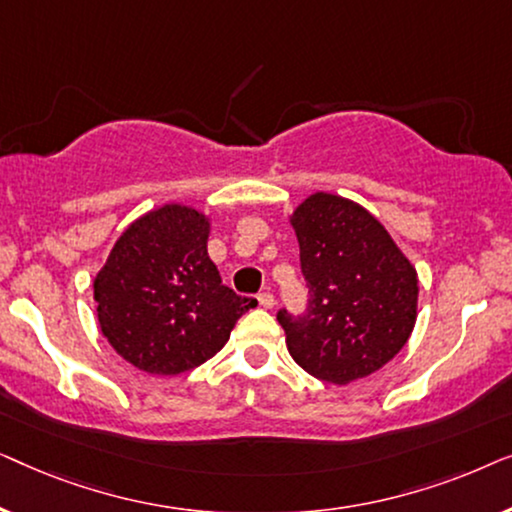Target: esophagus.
<instances>
[{
  "instance_id": "1",
  "label": "esophagus",
  "mask_w": 512,
  "mask_h": 512,
  "mask_svg": "<svg viewBox=\"0 0 512 512\" xmlns=\"http://www.w3.org/2000/svg\"><path fill=\"white\" fill-rule=\"evenodd\" d=\"M258 303H261L265 310H272V307H275V296H272L270 291H263L261 296H258Z\"/></svg>"
}]
</instances>
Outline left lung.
<instances>
[{"label": "left lung", "mask_w": 512, "mask_h": 512, "mask_svg": "<svg viewBox=\"0 0 512 512\" xmlns=\"http://www.w3.org/2000/svg\"><path fill=\"white\" fill-rule=\"evenodd\" d=\"M310 300L279 310L293 361L317 380L349 384L401 352L417 321V270L359 202L312 193L293 209Z\"/></svg>", "instance_id": "8db88e82"}]
</instances>
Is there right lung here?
Here are the masks:
<instances>
[{
  "mask_svg": "<svg viewBox=\"0 0 512 512\" xmlns=\"http://www.w3.org/2000/svg\"><path fill=\"white\" fill-rule=\"evenodd\" d=\"M207 240V216L170 202L132 221L95 275L102 335L144 373L198 368L256 305L221 284Z\"/></svg>",
  "mask_w": 512,
  "mask_h": 512,
  "instance_id": "1",
  "label": "right lung"
}]
</instances>
